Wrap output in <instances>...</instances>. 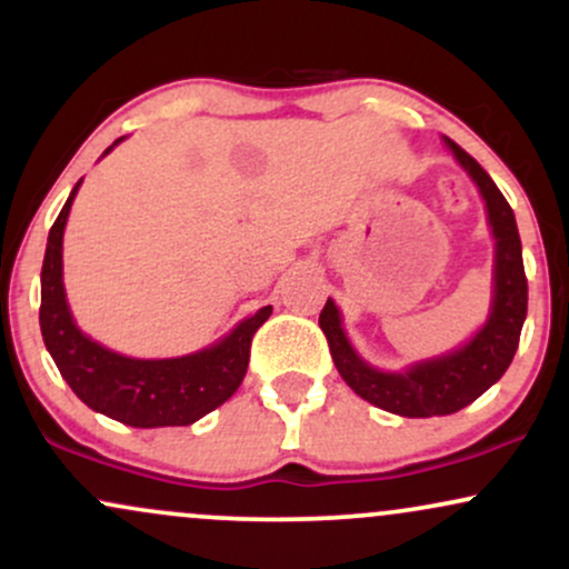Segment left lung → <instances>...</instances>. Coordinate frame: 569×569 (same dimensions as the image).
<instances>
[{"mask_svg": "<svg viewBox=\"0 0 569 569\" xmlns=\"http://www.w3.org/2000/svg\"><path fill=\"white\" fill-rule=\"evenodd\" d=\"M455 160L466 168L487 202L489 227L495 234V293L487 323L471 342L447 356L415 363L407 371H380L369 367L348 342L337 305L326 299L321 323L329 339L331 358L342 380L363 401L401 417L455 415L473 403L485 390L506 375L519 348L521 326L527 318V276L521 262V240L508 200L495 187L485 168L452 139H443Z\"/></svg>", "mask_w": 569, "mask_h": 569, "instance_id": "8db88e82", "label": "left lung"}]
</instances>
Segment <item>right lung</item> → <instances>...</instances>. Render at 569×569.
<instances>
[{
  "label": "right lung",
  "instance_id": "add662e5",
  "mask_svg": "<svg viewBox=\"0 0 569 569\" xmlns=\"http://www.w3.org/2000/svg\"><path fill=\"white\" fill-rule=\"evenodd\" d=\"M112 147L107 152H112ZM80 184L82 181H77L71 189L67 206L61 208L48 234L39 305L44 348L53 356L69 388L93 411L130 428L192 426L240 388L251 356V339L270 318L272 307L267 305L257 310L217 345L192 356L143 361L98 345L77 329L63 291V227Z\"/></svg>",
  "mask_w": 569,
  "mask_h": 569
}]
</instances>
